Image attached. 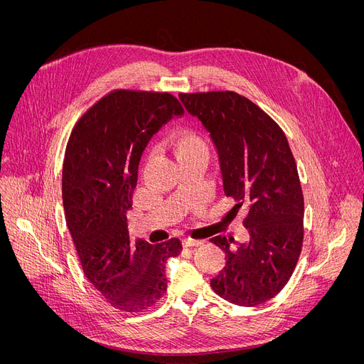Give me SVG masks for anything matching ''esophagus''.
<instances>
[{"label": "esophagus", "mask_w": 364, "mask_h": 364, "mask_svg": "<svg viewBox=\"0 0 364 364\" xmlns=\"http://www.w3.org/2000/svg\"><path fill=\"white\" fill-rule=\"evenodd\" d=\"M200 244H202L200 240H194V238H184L183 240V245L184 247H197V245H200Z\"/></svg>", "instance_id": "34e87169"}]
</instances>
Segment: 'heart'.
<instances>
[{
	"label": "heart",
	"mask_w": 364,
	"mask_h": 364,
	"mask_svg": "<svg viewBox=\"0 0 364 364\" xmlns=\"http://www.w3.org/2000/svg\"><path fill=\"white\" fill-rule=\"evenodd\" d=\"M173 148L178 155L191 149H205V145L199 138H196L193 135L178 134L173 138Z\"/></svg>",
	"instance_id": "obj_1"
}]
</instances>
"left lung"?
<instances>
[{"label":"left lung","mask_w":364,"mask_h":364,"mask_svg":"<svg viewBox=\"0 0 364 364\" xmlns=\"http://www.w3.org/2000/svg\"><path fill=\"white\" fill-rule=\"evenodd\" d=\"M178 98L209 134L223 193L235 200L229 212H244L250 235L247 242L222 235L210 240L225 252V267L210 287L240 306L267 302L290 279L304 241V194L286 135L269 114L237 92Z\"/></svg>","instance_id":"obj_1"}]
</instances>
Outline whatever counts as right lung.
<instances>
[{"mask_svg":"<svg viewBox=\"0 0 364 364\" xmlns=\"http://www.w3.org/2000/svg\"><path fill=\"white\" fill-rule=\"evenodd\" d=\"M183 109L168 92L117 90L75 123L65 151V219L87 280L113 308L138 312L167 290L165 264L181 242L129 238L126 213L141 156L159 127Z\"/></svg>","mask_w":364,"mask_h":364,"instance_id":"add662e5","label":"right lung"}]
</instances>
